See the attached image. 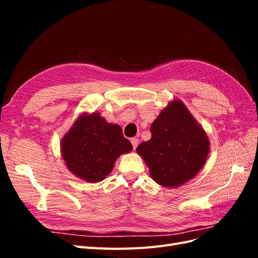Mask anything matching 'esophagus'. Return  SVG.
Listing matches in <instances>:
<instances>
[{"instance_id": "34e87169", "label": "esophagus", "mask_w": 258, "mask_h": 258, "mask_svg": "<svg viewBox=\"0 0 258 258\" xmlns=\"http://www.w3.org/2000/svg\"><path fill=\"white\" fill-rule=\"evenodd\" d=\"M131 144H132V147H134V150H136L137 148V146H138V144H139V139H137V138H132L131 140Z\"/></svg>"}]
</instances>
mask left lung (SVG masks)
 <instances>
[{"instance_id": "obj_1", "label": "left lung", "mask_w": 258, "mask_h": 258, "mask_svg": "<svg viewBox=\"0 0 258 258\" xmlns=\"http://www.w3.org/2000/svg\"><path fill=\"white\" fill-rule=\"evenodd\" d=\"M152 138L137 147L156 183L177 187L189 181L204 167L209 139L181 101L162 110L151 127Z\"/></svg>"}]
</instances>
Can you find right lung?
I'll return each instance as SVG.
<instances>
[{"instance_id": "1", "label": "right lung", "mask_w": 258, "mask_h": 258, "mask_svg": "<svg viewBox=\"0 0 258 258\" xmlns=\"http://www.w3.org/2000/svg\"><path fill=\"white\" fill-rule=\"evenodd\" d=\"M131 150L118 124L106 122L99 113L80 116L61 142L67 168L89 183L104 179L116 159Z\"/></svg>"}]
</instances>
